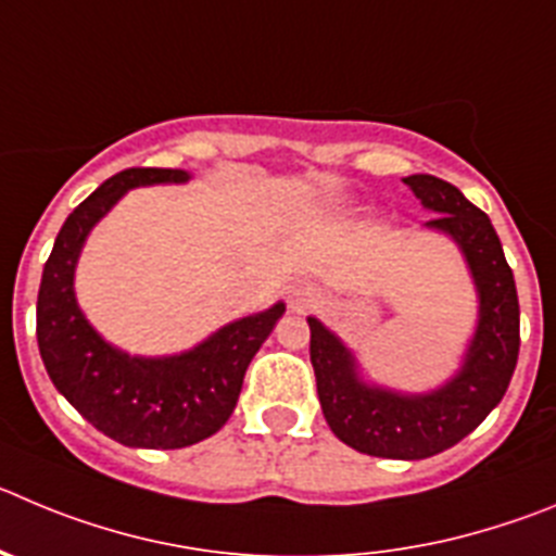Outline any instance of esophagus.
<instances>
[{
    "mask_svg": "<svg viewBox=\"0 0 556 556\" xmlns=\"http://www.w3.org/2000/svg\"><path fill=\"white\" fill-rule=\"evenodd\" d=\"M317 300H319V292L314 283L298 281L289 287V308H292V312H305V308H312Z\"/></svg>",
    "mask_w": 556,
    "mask_h": 556,
    "instance_id": "esophagus-1",
    "label": "esophagus"
}]
</instances>
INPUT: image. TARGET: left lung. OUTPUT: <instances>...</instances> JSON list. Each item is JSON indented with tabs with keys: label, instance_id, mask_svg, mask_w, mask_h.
Returning <instances> with one entry per match:
<instances>
[{
	"label": "left lung",
	"instance_id": "1",
	"mask_svg": "<svg viewBox=\"0 0 556 556\" xmlns=\"http://www.w3.org/2000/svg\"><path fill=\"white\" fill-rule=\"evenodd\" d=\"M402 181L435 215L425 223L427 231L457 244L475 281L477 328L457 371L421 394L386 389L361 375L353 350L317 317H308V328L319 405L333 435L371 457L425 460L475 432L502 402L516 371L521 312L491 217L444 178L416 173Z\"/></svg>",
	"mask_w": 556,
	"mask_h": 556
}]
</instances>
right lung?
Here are the masks:
<instances>
[{"label":"right lung","mask_w":556,"mask_h":556,"mask_svg":"<svg viewBox=\"0 0 556 556\" xmlns=\"http://www.w3.org/2000/svg\"><path fill=\"white\" fill-rule=\"evenodd\" d=\"M185 181L190 173L173 167H129L106 178L63 223L40 278L38 348L54 389L96 430L135 450H181L215 435L237 407L248 364L287 312L278 300L160 358L129 355L88 323L74 292L88 233L135 187Z\"/></svg>","instance_id":"right-lung-1"}]
</instances>
